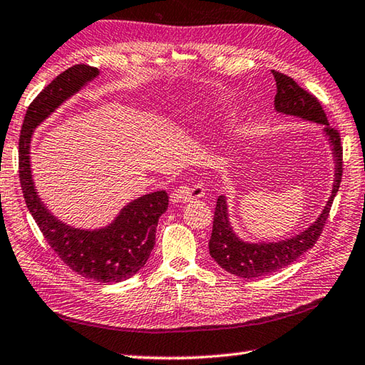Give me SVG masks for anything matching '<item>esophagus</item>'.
Segmentation results:
<instances>
[{
    "label": "esophagus",
    "instance_id": "1",
    "mask_svg": "<svg viewBox=\"0 0 365 365\" xmlns=\"http://www.w3.org/2000/svg\"><path fill=\"white\" fill-rule=\"evenodd\" d=\"M205 195V189L200 182L190 184V185H181L172 193L173 203H189L192 200H198Z\"/></svg>",
    "mask_w": 365,
    "mask_h": 365
}]
</instances>
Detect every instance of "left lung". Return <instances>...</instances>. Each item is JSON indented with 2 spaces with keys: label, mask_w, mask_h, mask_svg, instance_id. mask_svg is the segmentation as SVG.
Returning <instances> with one entry per match:
<instances>
[{
  "label": "left lung",
  "mask_w": 365,
  "mask_h": 365,
  "mask_svg": "<svg viewBox=\"0 0 365 365\" xmlns=\"http://www.w3.org/2000/svg\"><path fill=\"white\" fill-rule=\"evenodd\" d=\"M272 76L276 78L277 86L274 108L279 113L301 118L304 121L323 124L324 137L328 138L332 148L331 151L336 170H334L331 197L326 202L322 214L318 215L314 224H310L309 228L299 235L288 237V240L276 242H245L240 240L233 232L232 225H230L227 197L220 195L217 198L210 240V254L222 269L242 279H255L276 272L282 267L292 264L301 255L306 254L309 249L314 247L323 232L326 220H328L334 197H336L340 187L341 172H344V168H341V163H344L341 162V154L344 153H341L340 135L336 129H332L329 125L322 103L318 102L315 96H312L306 89L297 85L292 77L277 71H272Z\"/></svg>",
  "instance_id": "left-lung-1"
}]
</instances>
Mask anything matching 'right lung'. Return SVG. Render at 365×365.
<instances>
[{
    "label": "right lung",
    "mask_w": 365,
    "mask_h": 365,
    "mask_svg": "<svg viewBox=\"0 0 365 365\" xmlns=\"http://www.w3.org/2000/svg\"><path fill=\"white\" fill-rule=\"evenodd\" d=\"M98 76V68L76 64L59 73L31 102L19 141V173L28 211L58 257L80 276L99 284H116L137 274L150 258L159 217L168 207L167 192H151L133 200L107 227L98 230L73 228L58 220L41 202L29 163L33 130L63 102Z\"/></svg>",
    "instance_id": "obj_1"
}]
</instances>
